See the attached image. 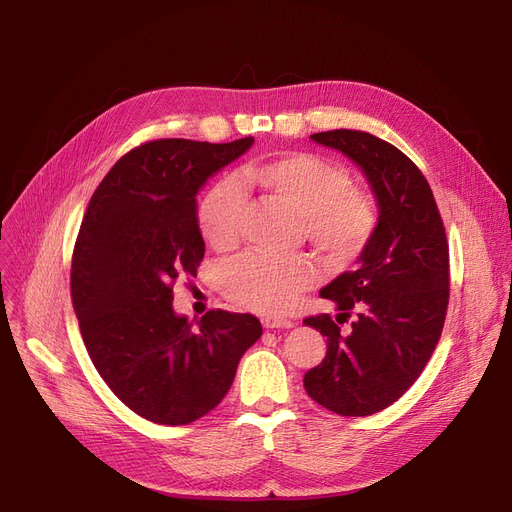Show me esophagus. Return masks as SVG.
<instances>
[{
    "mask_svg": "<svg viewBox=\"0 0 512 512\" xmlns=\"http://www.w3.org/2000/svg\"><path fill=\"white\" fill-rule=\"evenodd\" d=\"M261 324L265 330H274V328H292L290 319H282V317H274V315H265L261 319Z\"/></svg>",
    "mask_w": 512,
    "mask_h": 512,
    "instance_id": "esophagus-1",
    "label": "esophagus"
}]
</instances>
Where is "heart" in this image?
<instances>
[{
	"label": "heart",
	"instance_id": "heart-1",
	"mask_svg": "<svg viewBox=\"0 0 512 512\" xmlns=\"http://www.w3.org/2000/svg\"><path fill=\"white\" fill-rule=\"evenodd\" d=\"M267 201L299 218L301 234L330 267L353 263L378 228V203L353 186L348 170L313 153H286L249 164L238 176ZM245 195L234 180L213 184L197 207L199 232L215 251H230L240 240ZM317 280L315 265L292 255L270 259L245 253L228 261L218 284L238 309L282 313Z\"/></svg>",
	"mask_w": 512,
	"mask_h": 512
}]
</instances>
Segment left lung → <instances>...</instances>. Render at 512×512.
<instances>
[{"label":"left lung","mask_w":512,"mask_h":512,"mask_svg":"<svg viewBox=\"0 0 512 512\" xmlns=\"http://www.w3.org/2000/svg\"><path fill=\"white\" fill-rule=\"evenodd\" d=\"M342 151L365 172L380 205V222L359 257L319 297L338 307L305 317L328 336L321 363L305 373V390L342 417L373 415L405 394L442 336L450 299V255L440 209L421 170L394 145L363 130L311 134ZM356 315L354 330L338 323Z\"/></svg>","instance_id":"1"}]
</instances>
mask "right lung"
I'll return each mask as SVG.
<instances>
[{"label":"right lung","mask_w":512,"mask_h":512,"mask_svg":"<svg viewBox=\"0 0 512 512\" xmlns=\"http://www.w3.org/2000/svg\"><path fill=\"white\" fill-rule=\"evenodd\" d=\"M253 141L134 147L95 188L80 224L70 272L80 334L103 382L147 421L186 425L213 411L263 332L251 313L211 309L195 330L172 309L176 280L197 276L205 255L199 188Z\"/></svg>","instance_id":"obj_1"}]
</instances>
